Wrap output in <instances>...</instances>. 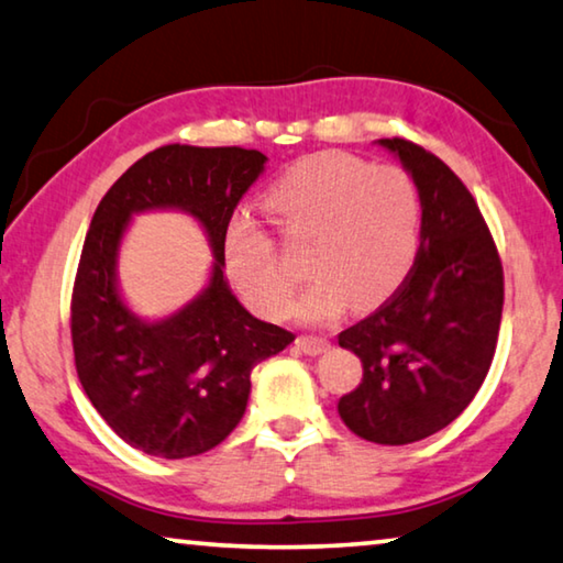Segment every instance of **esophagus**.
Returning a JSON list of instances; mask_svg holds the SVG:
<instances>
[{"mask_svg": "<svg viewBox=\"0 0 563 563\" xmlns=\"http://www.w3.org/2000/svg\"><path fill=\"white\" fill-rule=\"evenodd\" d=\"M296 346L308 356H318L329 349V339H323V335H313V333H300L296 339Z\"/></svg>", "mask_w": 563, "mask_h": 563, "instance_id": "1", "label": "esophagus"}]
</instances>
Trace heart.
I'll use <instances>...</instances> for the list:
<instances>
[{
	"label": "heart",
	"instance_id": "b5f03b06",
	"mask_svg": "<svg viewBox=\"0 0 563 563\" xmlns=\"http://www.w3.org/2000/svg\"><path fill=\"white\" fill-rule=\"evenodd\" d=\"M267 207L290 242H306L313 275L298 303L308 321L368 310L401 288L419 250L422 207L415 181L397 166H374L349 154H313L271 184ZM222 265L250 308L283 316L296 271L285 263L273 232L245 212L222 230Z\"/></svg>",
	"mask_w": 563,
	"mask_h": 563
}]
</instances>
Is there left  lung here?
<instances>
[{"label":"left lung","mask_w":563,"mask_h":563,"mask_svg":"<svg viewBox=\"0 0 563 563\" xmlns=\"http://www.w3.org/2000/svg\"><path fill=\"white\" fill-rule=\"evenodd\" d=\"M379 144L419 189V250L401 288L339 333L364 366L339 415L368 442L409 444L448 427L483 387L500 331L503 265L477 201L442 158L407 139Z\"/></svg>","instance_id":"left-lung-1"}]
</instances>
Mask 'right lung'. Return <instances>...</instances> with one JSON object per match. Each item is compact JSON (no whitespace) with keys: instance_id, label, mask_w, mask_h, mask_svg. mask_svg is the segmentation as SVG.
Wrapping results in <instances>:
<instances>
[{"instance_id":"add662e5","label":"right lung","mask_w":563,"mask_h":563,"mask_svg":"<svg viewBox=\"0 0 563 563\" xmlns=\"http://www.w3.org/2000/svg\"><path fill=\"white\" fill-rule=\"evenodd\" d=\"M265 162L242 146L148 151L106 191L90 220L70 300L75 368L108 427L146 455L181 460L217 448L245 415L255 364L296 339L250 316L222 273V230ZM156 206L195 213L218 263L195 305L144 324L114 290V253L128 217Z\"/></svg>"}]
</instances>
